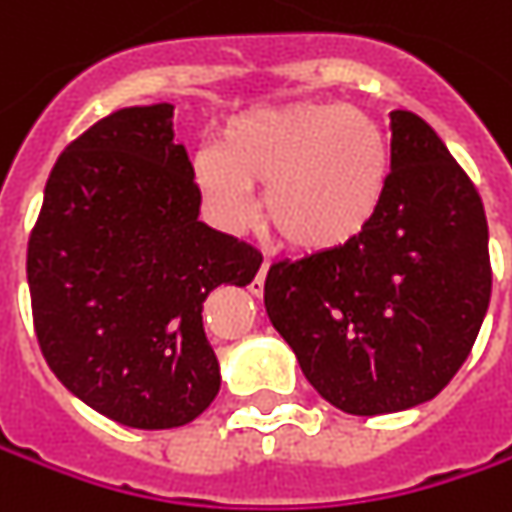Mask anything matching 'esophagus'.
Listing matches in <instances>:
<instances>
[{
	"label": "esophagus",
	"mask_w": 512,
	"mask_h": 512,
	"mask_svg": "<svg viewBox=\"0 0 512 512\" xmlns=\"http://www.w3.org/2000/svg\"><path fill=\"white\" fill-rule=\"evenodd\" d=\"M267 270H270V262H262V267H259V276H256V282H253V287H250V293L253 296H262V290H265V279H267Z\"/></svg>",
	"instance_id": "1"
}]
</instances>
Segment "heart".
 Returning a JSON list of instances; mask_svg holds the SVG:
<instances>
[{
  "mask_svg": "<svg viewBox=\"0 0 512 512\" xmlns=\"http://www.w3.org/2000/svg\"><path fill=\"white\" fill-rule=\"evenodd\" d=\"M390 142L373 116L333 102L245 110L219 133V148L193 159V179L213 219L245 230L265 187L267 227L290 250L336 253L376 222L390 187Z\"/></svg>",
  "mask_w": 512,
  "mask_h": 512,
  "instance_id": "1",
  "label": "heart"
}]
</instances>
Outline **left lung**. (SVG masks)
<instances>
[{"label": "left lung", "mask_w": 512, "mask_h": 512, "mask_svg": "<svg viewBox=\"0 0 512 512\" xmlns=\"http://www.w3.org/2000/svg\"><path fill=\"white\" fill-rule=\"evenodd\" d=\"M390 187L336 253L276 262L265 307L316 393L350 416L430 402L459 373L490 305L487 219L436 130L390 113Z\"/></svg>", "instance_id": "1"}]
</instances>
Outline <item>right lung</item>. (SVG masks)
I'll list each match as a JSON object with an SVG mask.
<instances>
[{
  "label": "right lung",
  "instance_id": "right-lung-1",
  "mask_svg": "<svg viewBox=\"0 0 512 512\" xmlns=\"http://www.w3.org/2000/svg\"><path fill=\"white\" fill-rule=\"evenodd\" d=\"M199 207L168 102L99 119L50 170L28 242L36 339L76 399L125 427H182L219 393L202 305L250 285L262 256Z\"/></svg>",
  "mask_w": 512,
  "mask_h": 512
}]
</instances>
